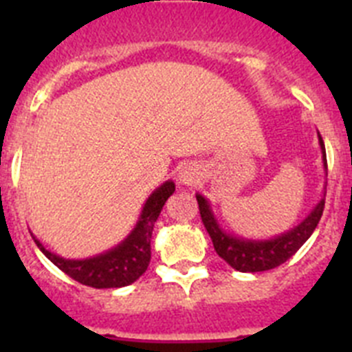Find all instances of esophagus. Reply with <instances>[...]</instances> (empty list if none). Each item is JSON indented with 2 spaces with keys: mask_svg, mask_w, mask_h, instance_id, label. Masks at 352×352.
Masks as SVG:
<instances>
[{
  "mask_svg": "<svg viewBox=\"0 0 352 352\" xmlns=\"http://www.w3.org/2000/svg\"><path fill=\"white\" fill-rule=\"evenodd\" d=\"M197 182V174L190 169V167H185L178 173V183L179 185H192V183Z\"/></svg>",
  "mask_w": 352,
  "mask_h": 352,
  "instance_id": "obj_1",
  "label": "esophagus"
}]
</instances>
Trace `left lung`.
<instances>
[{
  "instance_id": "8db88e82",
  "label": "left lung",
  "mask_w": 352,
  "mask_h": 352,
  "mask_svg": "<svg viewBox=\"0 0 352 352\" xmlns=\"http://www.w3.org/2000/svg\"><path fill=\"white\" fill-rule=\"evenodd\" d=\"M317 138H319V146H321L322 164H324V169H328V166H326L324 142H322V138L319 135V132H317ZM324 195L314 206V210L307 214V219L301 220L298 226L289 229L284 234L273 236L270 239L243 238V236H236L232 232L223 231L222 227H220L219 220H217V217H214L213 210H211L210 201L201 194H195V197H197L201 219H203L204 227H206L208 234H210L211 241H213V247L217 250V254L229 266L238 270V272L256 273L280 266L289 257H292L300 250L301 245L312 236L317 223L321 220L322 210H324Z\"/></svg>"
}]
</instances>
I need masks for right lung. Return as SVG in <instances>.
Listing matches in <instances>:
<instances>
[{"label":"right lung","instance_id":"add662e5","mask_svg":"<svg viewBox=\"0 0 352 352\" xmlns=\"http://www.w3.org/2000/svg\"><path fill=\"white\" fill-rule=\"evenodd\" d=\"M174 188L176 186L170 179L155 188L153 194L146 199L138 223L130 234L116 247L88 259H65L43 247L35 234L31 236L35 239L36 247L43 252V256L74 280L95 289L125 287L133 284L148 270L151 259L149 243H151L153 226L166 201L174 194Z\"/></svg>","mask_w":352,"mask_h":352}]
</instances>
